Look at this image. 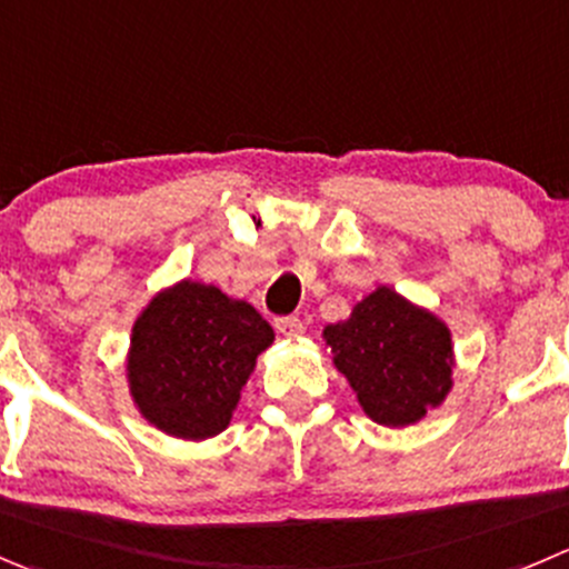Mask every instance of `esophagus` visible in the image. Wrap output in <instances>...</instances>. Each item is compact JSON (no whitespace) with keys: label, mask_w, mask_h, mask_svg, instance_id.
Wrapping results in <instances>:
<instances>
[{"label":"esophagus","mask_w":569,"mask_h":569,"mask_svg":"<svg viewBox=\"0 0 569 569\" xmlns=\"http://www.w3.org/2000/svg\"><path fill=\"white\" fill-rule=\"evenodd\" d=\"M274 328H278V333H283L286 339H300L302 336V322L297 317H280L274 319Z\"/></svg>","instance_id":"1"}]
</instances>
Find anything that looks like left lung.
Listing matches in <instances>:
<instances>
[{"label":"left lung","instance_id":"obj_1","mask_svg":"<svg viewBox=\"0 0 569 569\" xmlns=\"http://www.w3.org/2000/svg\"><path fill=\"white\" fill-rule=\"evenodd\" d=\"M322 339L363 413L386 428L419 422L453 389L450 328L389 286L356 302L350 317L322 330Z\"/></svg>","mask_w":569,"mask_h":569}]
</instances>
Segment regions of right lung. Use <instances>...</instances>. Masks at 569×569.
Masks as SVG:
<instances>
[{
  "label": "right lung",
  "instance_id": "1",
  "mask_svg": "<svg viewBox=\"0 0 569 569\" xmlns=\"http://www.w3.org/2000/svg\"><path fill=\"white\" fill-rule=\"evenodd\" d=\"M274 330L250 302L180 280L138 313L127 383L141 417L174 439L202 442L230 425L256 358Z\"/></svg>",
  "mask_w": 569,
  "mask_h": 569
}]
</instances>
